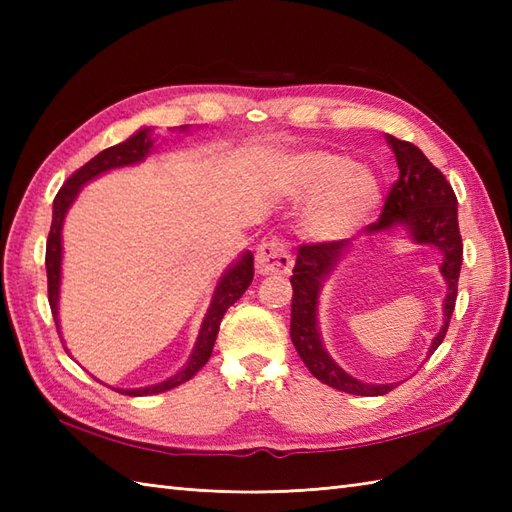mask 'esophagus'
Here are the masks:
<instances>
[{
	"label": "esophagus",
	"mask_w": 512,
	"mask_h": 512,
	"mask_svg": "<svg viewBox=\"0 0 512 512\" xmlns=\"http://www.w3.org/2000/svg\"><path fill=\"white\" fill-rule=\"evenodd\" d=\"M292 255L284 239L268 237L266 242L259 244L255 255V268L259 275H286L292 270Z\"/></svg>",
	"instance_id": "obj_1"
}]
</instances>
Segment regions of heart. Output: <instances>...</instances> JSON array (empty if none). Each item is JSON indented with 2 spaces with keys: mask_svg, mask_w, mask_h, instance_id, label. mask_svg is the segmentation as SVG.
I'll return each instance as SVG.
<instances>
[{
  "mask_svg": "<svg viewBox=\"0 0 512 512\" xmlns=\"http://www.w3.org/2000/svg\"><path fill=\"white\" fill-rule=\"evenodd\" d=\"M290 189L312 198L301 215V233L312 242H341L367 224L380 202L372 169L336 151H308L295 160Z\"/></svg>",
  "mask_w": 512,
  "mask_h": 512,
  "instance_id": "obj_1",
  "label": "heart"
}]
</instances>
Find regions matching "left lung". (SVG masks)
I'll return each instance as SVG.
<instances>
[{"mask_svg": "<svg viewBox=\"0 0 512 512\" xmlns=\"http://www.w3.org/2000/svg\"><path fill=\"white\" fill-rule=\"evenodd\" d=\"M387 143L394 151L400 176L389 189V195L378 222L367 226V235H378L391 228L402 226L416 244H429L442 253L440 273L447 281V297H444V323L433 339L429 354L438 350L449 330V321L458 297V279L462 268V235L458 226V198L447 178L438 167H433L422 151L387 134ZM350 239L341 242L301 244L297 264L292 270V312H290V339L295 343L301 361L314 378L345 394L354 396H383L394 389V383L367 385L350 376L334 363L321 343L317 308L323 281L330 277L334 266L339 264Z\"/></svg>", "mask_w": 512, "mask_h": 512, "instance_id": "1", "label": "left lung"}]
</instances>
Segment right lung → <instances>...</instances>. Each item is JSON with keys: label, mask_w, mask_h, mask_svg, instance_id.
<instances>
[{"label": "right lung", "mask_w": 512, "mask_h": 512, "mask_svg": "<svg viewBox=\"0 0 512 512\" xmlns=\"http://www.w3.org/2000/svg\"><path fill=\"white\" fill-rule=\"evenodd\" d=\"M180 129L182 132H187L189 127L182 125ZM151 147H154V140H151V129L149 127L140 129V132H136L132 138H127L125 143H118L110 149H103L99 156H94L90 162H85L79 171H74L72 176L65 180V184L57 193V198H54L52 224H50L48 244H46V270H48V301H50L54 323H57V330H59V286H61V253H63L61 228H63L65 213H68V209L76 200V195H79L85 182L94 180L96 176H101V173L110 171V169L136 165V162L145 160ZM253 275H255L253 253H244L222 275L220 284H217V288H215L209 312H206V317L202 321L198 341H195V347L189 356V363L184 365L176 376H171L167 380H162V383L151 385V387L116 389V391H121V394H125V396H151V394H162V391H169V389L191 380L211 358L224 312L244 295L246 288L250 286V281H253Z\"/></svg>", "instance_id": "add662e5"}]
</instances>
